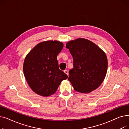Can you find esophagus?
<instances>
[{"instance_id": "obj_1", "label": "esophagus", "mask_w": 129, "mask_h": 129, "mask_svg": "<svg viewBox=\"0 0 129 129\" xmlns=\"http://www.w3.org/2000/svg\"><path fill=\"white\" fill-rule=\"evenodd\" d=\"M64 72L66 74V75H69V72H68V71H67V70H65V71H64Z\"/></svg>"}]
</instances>
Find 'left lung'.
<instances>
[{
    "mask_svg": "<svg viewBox=\"0 0 129 129\" xmlns=\"http://www.w3.org/2000/svg\"><path fill=\"white\" fill-rule=\"evenodd\" d=\"M74 59V68L69 71L75 90L87 93L100 86L106 77L108 60L105 53L90 41L78 38L66 43Z\"/></svg>",
    "mask_w": 129,
    "mask_h": 129,
    "instance_id": "left-lung-1",
    "label": "left lung"
}]
</instances>
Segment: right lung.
<instances>
[{"instance_id":"obj_1","label":"right lung","mask_w":129,"mask_h":129,"mask_svg":"<svg viewBox=\"0 0 129 129\" xmlns=\"http://www.w3.org/2000/svg\"><path fill=\"white\" fill-rule=\"evenodd\" d=\"M64 44L50 40L36 45L27 54L23 63V74L35 93L48 97L55 93L62 81L68 76L59 69L57 56Z\"/></svg>"}]
</instances>
